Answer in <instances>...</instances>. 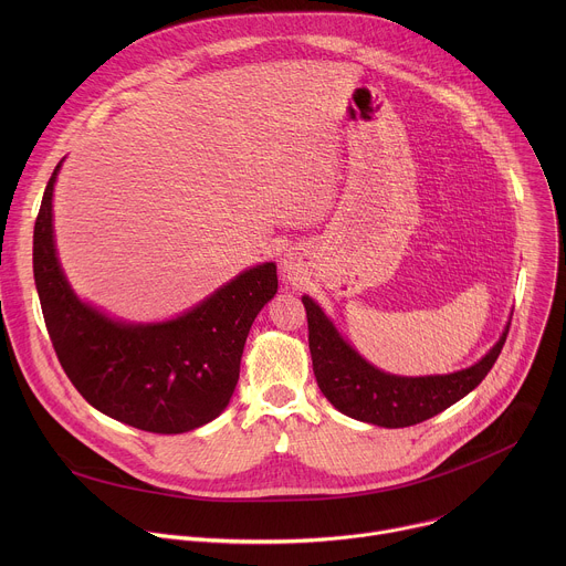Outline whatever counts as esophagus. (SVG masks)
<instances>
[{
  "instance_id": "esophagus-1",
  "label": "esophagus",
  "mask_w": 566,
  "mask_h": 566,
  "mask_svg": "<svg viewBox=\"0 0 566 566\" xmlns=\"http://www.w3.org/2000/svg\"><path fill=\"white\" fill-rule=\"evenodd\" d=\"M282 266H284V271H289V273H291V271H295V262H293V258H291V255H286V258H284V262H282Z\"/></svg>"
}]
</instances>
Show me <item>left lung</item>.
I'll return each mask as SVG.
<instances>
[{"instance_id":"1","label":"left lung","mask_w":566,"mask_h":566,"mask_svg":"<svg viewBox=\"0 0 566 566\" xmlns=\"http://www.w3.org/2000/svg\"><path fill=\"white\" fill-rule=\"evenodd\" d=\"M308 322V349L319 391L343 415L380 428H408L448 410L493 369L511 322L497 345L468 369L446 376H394L369 365L308 295L302 297Z\"/></svg>"}]
</instances>
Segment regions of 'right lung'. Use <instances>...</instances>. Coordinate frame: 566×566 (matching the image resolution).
<instances>
[{
    "mask_svg": "<svg viewBox=\"0 0 566 566\" xmlns=\"http://www.w3.org/2000/svg\"><path fill=\"white\" fill-rule=\"evenodd\" d=\"M55 166L33 230V275L57 360L103 415L156 434H181L217 419L239 380L253 319L277 293V266L239 273L184 315L129 325L77 300L53 241Z\"/></svg>",
    "mask_w": 566,
    "mask_h": 566,
    "instance_id": "1",
    "label": "right lung"
}]
</instances>
